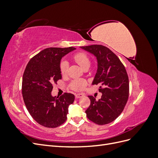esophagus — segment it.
<instances>
[{
  "label": "esophagus",
  "mask_w": 158,
  "mask_h": 158,
  "mask_svg": "<svg viewBox=\"0 0 158 158\" xmlns=\"http://www.w3.org/2000/svg\"><path fill=\"white\" fill-rule=\"evenodd\" d=\"M84 96V95L83 94H76L75 95L76 98H82Z\"/></svg>",
  "instance_id": "esophagus-1"
}]
</instances>
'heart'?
<instances>
[{
	"label": "heart",
	"instance_id": "b5f03b06",
	"mask_svg": "<svg viewBox=\"0 0 158 158\" xmlns=\"http://www.w3.org/2000/svg\"><path fill=\"white\" fill-rule=\"evenodd\" d=\"M74 59L82 69L85 67V66L89 65L91 61L89 58V56L83 52H79L76 53L74 55ZM69 63L66 60L61 61L60 64V73L63 75H65L67 74L69 70ZM86 85V82L82 79H76L73 80L70 84V86L72 89L76 91H80L85 88Z\"/></svg>",
	"mask_w": 158,
	"mask_h": 158
}]
</instances>
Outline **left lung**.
<instances>
[{
  "mask_svg": "<svg viewBox=\"0 0 158 158\" xmlns=\"http://www.w3.org/2000/svg\"><path fill=\"white\" fill-rule=\"evenodd\" d=\"M93 54L98 60V70L92 84H101V99L88 95L90 106L85 111L87 117L99 125L113 122L125 108L129 94V81L125 66L118 56L102 45L80 47Z\"/></svg>",
  "mask_w": 158,
  "mask_h": 158,
  "instance_id": "1",
  "label": "left lung"
}]
</instances>
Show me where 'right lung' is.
Instances as JSON below:
<instances>
[{
  "label": "right lung",
  "mask_w": 158,
  "mask_h": 158,
  "mask_svg": "<svg viewBox=\"0 0 158 158\" xmlns=\"http://www.w3.org/2000/svg\"><path fill=\"white\" fill-rule=\"evenodd\" d=\"M75 49L73 47L47 48L32 57L23 73L22 92L26 107L33 118L45 127L56 128L63 124L69 106L74 101L73 94L53 97L51 92L52 85L62 78V57Z\"/></svg>",
  "instance_id": "obj_1"
}]
</instances>
